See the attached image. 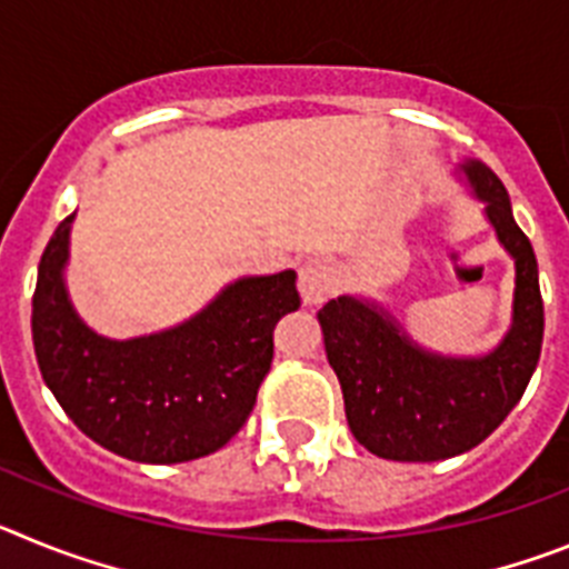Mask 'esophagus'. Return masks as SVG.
<instances>
[{
  "label": "esophagus",
  "mask_w": 569,
  "mask_h": 569,
  "mask_svg": "<svg viewBox=\"0 0 569 569\" xmlns=\"http://www.w3.org/2000/svg\"><path fill=\"white\" fill-rule=\"evenodd\" d=\"M299 290L305 305H321L336 290V270L328 259H308L299 268Z\"/></svg>",
  "instance_id": "obj_1"
}]
</instances>
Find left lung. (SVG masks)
I'll list each match as a JSON object with an SVG mask.
<instances>
[{
  "label": "left lung",
  "instance_id": "obj_1",
  "mask_svg": "<svg viewBox=\"0 0 569 569\" xmlns=\"http://www.w3.org/2000/svg\"><path fill=\"white\" fill-rule=\"evenodd\" d=\"M501 244L516 259L512 328L496 353L439 359L399 333L370 305L341 296L319 310L325 350L345 396L356 441L379 459L441 461L467 453L525 396L545 339V301L530 239L516 224L510 196L492 170L467 164Z\"/></svg>",
  "mask_w": 569,
  "mask_h": 569
}]
</instances>
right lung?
<instances>
[{
    "mask_svg": "<svg viewBox=\"0 0 569 569\" xmlns=\"http://www.w3.org/2000/svg\"><path fill=\"white\" fill-rule=\"evenodd\" d=\"M70 222L73 213L44 248L30 316L50 393L84 436L130 461L176 465L216 453L253 413L276 321L301 305L296 273L241 279L182 328L108 341L84 328L64 296Z\"/></svg>",
    "mask_w": 569,
    "mask_h": 569,
    "instance_id": "add662e5",
    "label": "right lung"
}]
</instances>
